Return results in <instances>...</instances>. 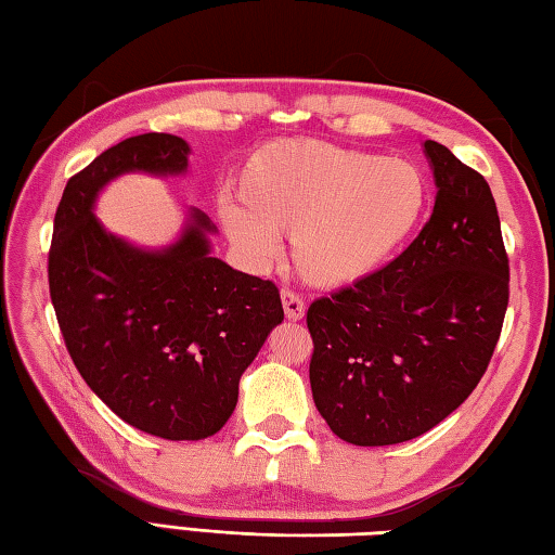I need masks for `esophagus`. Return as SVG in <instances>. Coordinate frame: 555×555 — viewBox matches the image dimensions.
Masks as SVG:
<instances>
[{
    "instance_id": "1",
    "label": "esophagus",
    "mask_w": 555,
    "mask_h": 555,
    "mask_svg": "<svg viewBox=\"0 0 555 555\" xmlns=\"http://www.w3.org/2000/svg\"><path fill=\"white\" fill-rule=\"evenodd\" d=\"M282 307H285V317L289 321H299L301 317H305V299H301L295 289H282Z\"/></svg>"
}]
</instances>
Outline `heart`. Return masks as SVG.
Returning <instances> with one entry per match:
<instances>
[{
	"instance_id": "1",
	"label": "heart",
	"mask_w": 555,
	"mask_h": 555,
	"mask_svg": "<svg viewBox=\"0 0 555 555\" xmlns=\"http://www.w3.org/2000/svg\"><path fill=\"white\" fill-rule=\"evenodd\" d=\"M236 197L217 212L250 266L270 263L275 234H289L297 273L313 287H343L374 273L405 242L425 210L427 185L401 159L285 140L248 156Z\"/></svg>"
}]
</instances>
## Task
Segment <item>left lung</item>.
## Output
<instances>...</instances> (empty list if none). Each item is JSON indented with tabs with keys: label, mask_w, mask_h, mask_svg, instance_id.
<instances>
[{
	"label": "left lung",
	"mask_w": 555,
	"mask_h": 555,
	"mask_svg": "<svg viewBox=\"0 0 555 555\" xmlns=\"http://www.w3.org/2000/svg\"><path fill=\"white\" fill-rule=\"evenodd\" d=\"M435 207L399 258L311 301L313 403L340 440L408 442L462 405L503 331L509 263L483 176L427 140Z\"/></svg>",
	"instance_id": "left-lung-1"
}]
</instances>
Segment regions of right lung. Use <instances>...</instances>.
Wrapping results in <instances>:
<instances>
[{
	"label": "right lung",
	"mask_w": 555,
	"mask_h": 555,
	"mask_svg": "<svg viewBox=\"0 0 555 555\" xmlns=\"http://www.w3.org/2000/svg\"><path fill=\"white\" fill-rule=\"evenodd\" d=\"M185 140L128 138L72 176L48 254L50 299L89 389L138 430L205 440L234 413L238 379L285 319L275 282L210 256V217L191 210L181 238L144 250L113 236L93 203L115 176L188 169Z\"/></svg>",
	"instance_id": "1"
}]
</instances>
